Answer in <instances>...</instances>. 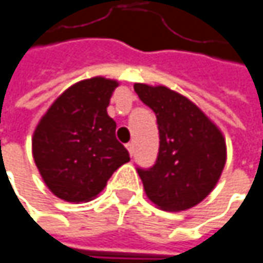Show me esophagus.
<instances>
[{
	"label": "esophagus",
	"mask_w": 263,
	"mask_h": 263,
	"mask_svg": "<svg viewBox=\"0 0 263 263\" xmlns=\"http://www.w3.org/2000/svg\"><path fill=\"white\" fill-rule=\"evenodd\" d=\"M126 147H128V151H129V154H131L132 157V155H134V143H128Z\"/></svg>",
	"instance_id": "esophagus-1"
}]
</instances>
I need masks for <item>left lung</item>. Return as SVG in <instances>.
<instances>
[{"label":"left lung","mask_w":263,"mask_h":263,"mask_svg":"<svg viewBox=\"0 0 263 263\" xmlns=\"http://www.w3.org/2000/svg\"><path fill=\"white\" fill-rule=\"evenodd\" d=\"M134 89L155 112L160 134L155 164L137 167L144 192L163 210H187L218 183L227 158L226 140L187 97L166 86L135 83Z\"/></svg>","instance_id":"1"}]
</instances>
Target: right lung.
Returning <instances> with one entry per match:
<instances>
[{"label":"right lung","mask_w":263,"mask_h":263,"mask_svg":"<svg viewBox=\"0 0 263 263\" xmlns=\"http://www.w3.org/2000/svg\"><path fill=\"white\" fill-rule=\"evenodd\" d=\"M116 80L92 78L62 92L33 134V158L47 187L68 202L97 196L111 175L129 161L108 116Z\"/></svg>","instance_id":"obj_1"}]
</instances>
